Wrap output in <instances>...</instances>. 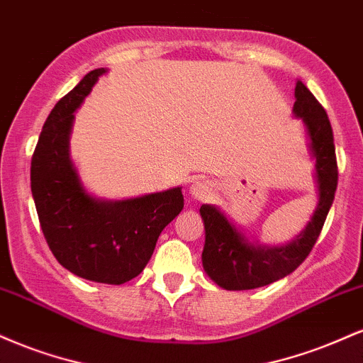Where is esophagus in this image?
<instances>
[{
    "label": "esophagus",
    "instance_id": "34e87169",
    "mask_svg": "<svg viewBox=\"0 0 363 363\" xmlns=\"http://www.w3.org/2000/svg\"><path fill=\"white\" fill-rule=\"evenodd\" d=\"M211 193V187L206 181H194L193 184L189 186V196L191 198L198 199V201H203L206 199Z\"/></svg>",
    "mask_w": 363,
    "mask_h": 363
}]
</instances>
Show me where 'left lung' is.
<instances>
[{
	"label": "left lung",
	"instance_id": "1",
	"mask_svg": "<svg viewBox=\"0 0 363 363\" xmlns=\"http://www.w3.org/2000/svg\"><path fill=\"white\" fill-rule=\"evenodd\" d=\"M291 112L295 118L302 119L307 131V147L314 160L318 205L301 234L281 245H266L254 240L218 206L201 205L199 215L205 225L203 269L225 290L259 289L295 272L314 247L335 199L338 167L331 123L318 99L301 80L295 85Z\"/></svg>",
	"mask_w": 363,
	"mask_h": 363
}]
</instances>
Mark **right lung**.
<instances>
[{"instance_id": "obj_1", "label": "right lung", "mask_w": 363, "mask_h": 363, "mask_svg": "<svg viewBox=\"0 0 363 363\" xmlns=\"http://www.w3.org/2000/svg\"><path fill=\"white\" fill-rule=\"evenodd\" d=\"M107 73L82 78L45 119L32 157L30 187L40 227L61 266L85 280L121 285L143 272L167 225L184 208L182 187L128 199L89 193L69 152L74 112Z\"/></svg>"}]
</instances>
